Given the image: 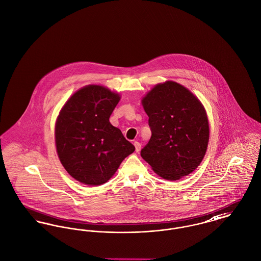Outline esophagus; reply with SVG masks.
Returning <instances> with one entry per match:
<instances>
[{
    "mask_svg": "<svg viewBox=\"0 0 261 261\" xmlns=\"http://www.w3.org/2000/svg\"><path fill=\"white\" fill-rule=\"evenodd\" d=\"M134 144H135V147H136V151L139 152V150H140V147H141V144L139 143V141H135Z\"/></svg>",
    "mask_w": 261,
    "mask_h": 261,
    "instance_id": "34e87169",
    "label": "esophagus"
}]
</instances>
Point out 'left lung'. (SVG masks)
Here are the masks:
<instances>
[{
  "label": "left lung",
  "mask_w": 261,
  "mask_h": 261,
  "mask_svg": "<svg viewBox=\"0 0 261 261\" xmlns=\"http://www.w3.org/2000/svg\"><path fill=\"white\" fill-rule=\"evenodd\" d=\"M151 138L140 155L166 180L193 172L208 141L206 111L191 92L173 81L158 84L142 99Z\"/></svg>",
  "instance_id": "8db88e82"
}]
</instances>
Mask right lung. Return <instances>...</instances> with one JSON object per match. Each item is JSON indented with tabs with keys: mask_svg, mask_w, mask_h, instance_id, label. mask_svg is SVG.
I'll return each instance as SVG.
<instances>
[{
	"mask_svg": "<svg viewBox=\"0 0 261 261\" xmlns=\"http://www.w3.org/2000/svg\"><path fill=\"white\" fill-rule=\"evenodd\" d=\"M120 96L89 85L64 105L55 125L58 157L66 171L90 186L106 183L136 147L109 121Z\"/></svg>",
	"mask_w": 261,
	"mask_h": 261,
	"instance_id": "1",
	"label": "right lung"
}]
</instances>
